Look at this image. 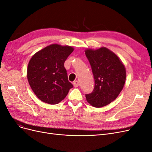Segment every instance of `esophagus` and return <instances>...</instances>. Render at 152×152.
<instances>
[{
	"mask_svg": "<svg viewBox=\"0 0 152 152\" xmlns=\"http://www.w3.org/2000/svg\"><path fill=\"white\" fill-rule=\"evenodd\" d=\"M79 81H74L73 82V85H74V86L75 87H78V86H79Z\"/></svg>",
	"mask_w": 152,
	"mask_h": 152,
	"instance_id": "esophagus-1",
	"label": "esophagus"
}]
</instances>
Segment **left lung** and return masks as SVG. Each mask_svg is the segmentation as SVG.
Returning <instances> with one entry per match:
<instances>
[{"mask_svg":"<svg viewBox=\"0 0 152 152\" xmlns=\"http://www.w3.org/2000/svg\"><path fill=\"white\" fill-rule=\"evenodd\" d=\"M85 51L94 79L93 91L86 94V98L94 107H103L113 102L122 91L126 81L125 67L118 56L105 47Z\"/></svg>","mask_w":152,"mask_h":152,"instance_id":"left-lung-1","label":"left lung"}]
</instances>
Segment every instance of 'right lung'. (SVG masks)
I'll return each mask as SVG.
<instances>
[{
    "label": "right lung",
    "mask_w": 152,
    "mask_h": 152,
    "mask_svg": "<svg viewBox=\"0 0 152 152\" xmlns=\"http://www.w3.org/2000/svg\"><path fill=\"white\" fill-rule=\"evenodd\" d=\"M73 50L71 46L53 44L39 50L30 59L27 71L28 82L42 102L58 104L73 87L64 66Z\"/></svg>",
    "instance_id": "1"
}]
</instances>
